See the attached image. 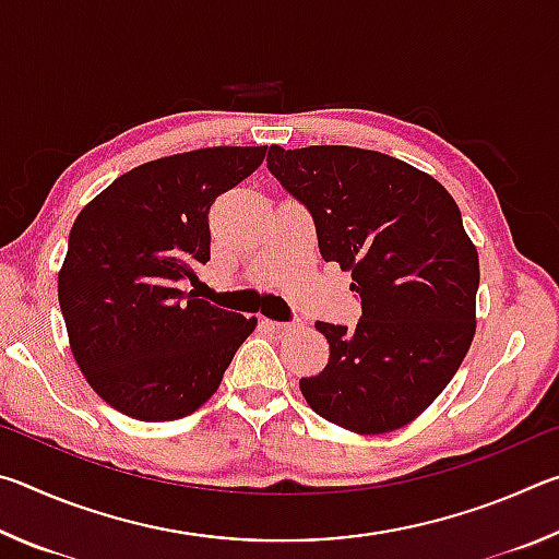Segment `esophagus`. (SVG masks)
I'll return each mask as SVG.
<instances>
[{
	"mask_svg": "<svg viewBox=\"0 0 559 559\" xmlns=\"http://www.w3.org/2000/svg\"><path fill=\"white\" fill-rule=\"evenodd\" d=\"M263 325H266L271 333H288V330H293L290 323H278V320H269V318H263Z\"/></svg>",
	"mask_w": 559,
	"mask_h": 559,
	"instance_id": "34e87169",
	"label": "esophagus"
}]
</instances>
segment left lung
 Returning a JSON list of instances; mask_svg holds the SVG:
<instances>
[{"mask_svg": "<svg viewBox=\"0 0 559 559\" xmlns=\"http://www.w3.org/2000/svg\"><path fill=\"white\" fill-rule=\"evenodd\" d=\"M266 165L362 300L355 330L316 323L330 359L302 377V396L347 431L406 427L451 382L476 333L478 251L459 204L431 175L374 150L271 145Z\"/></svg>", "mask_w": 559, "mask_h": 559, "instance_id": "1", "label": "left lung"}]
</instances>
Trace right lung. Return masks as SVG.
I'll return each instance as SVG.
<instances>
[{
    "instance_id": "obj_1",
    "label": "right lung",
    "mask_w": 559,
    "mask_h": 559,
    "mask_svg": "<svg viewBox=\"0 0 559 559\" xmlns=\"http://www.w3.org/2000/svg\"><path fill=\"white\" fill-rule=\"evenodd\" d=\"M263 147H204L153 159L83 206L59 271V306L83 377L140 421L192 414L219 390L257 318L185 290L210 261L214 200Z\"/></svg>"
}]
</instances>
